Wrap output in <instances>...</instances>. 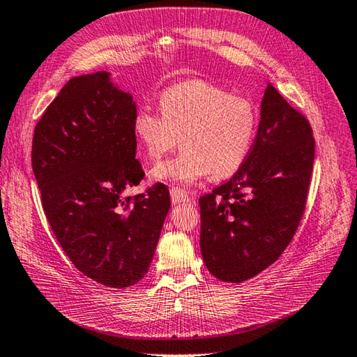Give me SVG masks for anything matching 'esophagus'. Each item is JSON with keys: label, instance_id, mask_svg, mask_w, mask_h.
<instances>
[{"label": "esophagus", "instance_id": "34e87169", "mask_svg": "<svg viewBox=\"0 0 357 357\" xmlns=\"http://www.w3.org/2000/svg\"><path fill=\"white\" fill-rule=\"evenodd\" d=\"M170 195H172V201L173 204H179V202H188L190 201V197L184 192L181 190L178 187H172L170 188Z\"/></svg>", "mask_w": 357, "mask_h": 357}]
</instances>
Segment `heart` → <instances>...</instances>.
Listing matches in <instances>:
<instances>
[{"label":"heart","instance_id":"heart-1","mask_svg":"<svg viewBox=\"0 0 357 357\" xmlns=\"http://www.w3.org/2000/svg\"><path fill=\"white\" fill-rule=\"evenodd\" d=\"M255 131L254 103L204 80L164 89L159 113L139 108L132 117V135L146 159L159 160L179 139L183 151L150 172L162 183L195 184L208 173L230 176L246 160Z\"/></svg>","mask_w":357,"mask_h":357}]
</instances>
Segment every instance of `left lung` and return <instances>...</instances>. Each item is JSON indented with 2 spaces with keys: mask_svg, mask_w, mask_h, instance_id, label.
<instances>
[{
  "mask_svg": "<svg viewBox=\"0 0 357 357\" xmlns=\"http://www.w3.org/2000/svg\"><path fill=\"white\" fill-rule=\"evenodd\" d=\"M312 164L308 121L268 83L246 160L199 198V248L213 277L241 283L283 254L303 216Z\"/></svg>",
  "mask_w": 357,
  "mask_h": 357,
  "instance_id": "8db88e82",
  "label": "left lung"
}]
</instances>
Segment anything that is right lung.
<instances>
[{
	"instance_id": "obj_1",
	"label": "right lung",
	"mask_w": 357,
	"mask_h": 357,
	"mask_svg": "<svg viewBox=\"0 0 357 357\" xmlns=\"http://www.w3.org/2000/svg\"><path fill=\"white\" fill-rule=\"evenodd\" d=\"M135 114L131 93L109 73L79 75L49 105L32 139L33 176L60 246L91 280L119 289L149 272L172 206L164 184L122 198L144 178Z\"/></svg>"
}]
</instances>
